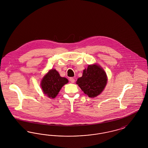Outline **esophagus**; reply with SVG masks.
Instances as JSON below:
<instances>
[{"label": "esophagus", "instance_id": "34e87169", "mask_svg": "<svg viewBox=\"0 0 148 148\" xmlns=\"http://www.w3.org/2000/svg\"><path fill=\"white\" fill-rule=\"evenodd\" d=\"M69 80H70L71 83H74L75 82V79L73 77H70Z\"/></svg>", "mask_w": 148, "mask_h": 148}]
</instances>
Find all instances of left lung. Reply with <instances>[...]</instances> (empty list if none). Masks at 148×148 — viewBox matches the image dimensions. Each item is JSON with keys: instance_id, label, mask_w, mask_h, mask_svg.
<instances>
[{"instance_id": "1", "label": "left lung", "mask_w": 148, "mask_h": 148, "mask_svg": "<svg viewBox=\"0 0 148 148\" xmlns=\"http://www.w3.org/2000/svg\"><path fill=\"white\" fill-rule=\"evenodd\" d=\"M107 83L104 71L97 65H89L83 71L82 77L78 78L77 84L85 94L94 98L104 90Z\"/></svg>"}]
</instances>
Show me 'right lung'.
<instances>
[{"label": "right lung", "mask_w": 148, "mask_h": 148, "mask_svg": "<svg viewBox=\"0 0 148 148\" xmlns=\"http://www.w3.org/2000/svg\"><path fill=\"white\" fill-rule=\"evenodd\" d=\"M68 83L66 78L61 77L56 69H51L42 78L41 86L45 94L49 98H54L62 86Z\"/></svg>", "instance_id": "obj_1"}]
</instances>
